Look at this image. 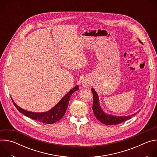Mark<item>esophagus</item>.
<instances>
[{"instance_id": "34e87169", "label": "esophagus", "mask_w": 157, "mask_h": 157, "mask_svg": "<svg viewBox=\"0 0 157 157\" xmlns=\"http://www.w3.org/2000/svg\"><path fill=\"white\" fill-rule=\"evenodd\" d=\"M88 84H89V82L87 81H83L82 82V85L84 87H87L88 86Z\"/></svg>"}]
</instances>
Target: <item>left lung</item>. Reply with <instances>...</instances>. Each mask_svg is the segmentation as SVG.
<instances>
[{"instance_id":"8db88e82","label":"left lung","mask_w":157,"mask_h":157,"mask_svg":"<svg viewBox=\"0 0 157 157\" xmlns=\"http://www.w3.org/2000/svg\"><path fill=\"white\" fill-rule=\"evenodd\" d=\"M139 42L142 44V42H141L140 40H139ZM91 91L93 94L94 99L93 110L94 116L102 124L105 125H116L128 120L137 114H133L128 116H115L111 114H106L101 107L98 94L95 91V89L94 88H92Z\"/></svg>"}]
</instances>
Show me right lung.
Returning <instances> with one entry per match:
<instances>
[{"label": "right lung", "mask_w": 157, "mask_h": 157, "mask_svg": "<svg viewBox=\"0 0 157 157\" xmlns=\"http://www.w3.org/2000/svg\"><path fill=\"white\" fill-rule=\"evenodd\" d=\"M78 89L79 86L77 85L71 89L53 108L47 112H43V113H33V112L23 109L15 104L12 98L11 99L16 108L20 113L23 114L24 116L44 124H53L59 121L63 117L67 108H68L71 94L78 91Z\"/></svg>", "instance_id": "1"}]
</instances>
